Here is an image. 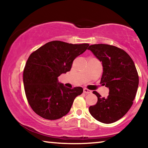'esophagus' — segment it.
<instances>
[{"label":"esophagus","instance_id":"1","mask_svg":"<svg viewBox=\"0 0 148 148\" xmlns=\"http://www.w3.org/2000/svg\"><path fill=\"white\" fill-rule=\"evenodd\" d=\"M84 92H85V93H86V94H89V93H91V92H92L91 91H90V90L87 89L86 88H84Z\"/></svg>","mask_w":148,"mask_h":148}]
</instances>
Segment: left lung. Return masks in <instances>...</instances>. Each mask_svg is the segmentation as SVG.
Returning a JSON list of instances; mask_svg holds the SVG:
<instances>
[{
    "label": "left lung",
    "instance_id": "left-lung-1",
    "mask_svg": "<svg viewBox=\"0 0 148 148\" xmlns=\"http://www.w3.org/2000/svg\"><path fill=\"white\" fill-rule=\"evenodd\" d=\"M102 62L101 84L109 89L106 98L98 92V101L89 108L95 119L103 123L117 121L129 111L136 96L139 78L131 57L124 50L108 44H93L88 48Z\"/></svg>",
    "mask_w": 148,
    "mask_h": 148
}]
</instances>
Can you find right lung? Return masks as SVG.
Returning a JSON list of instances; mask_svg holds the SVG:
<instances>
[{
    "instance_id": "right-lung-1",
    "label": "right lung",
    "mask_w": 148,
    "mask_h": 148,
    "mask_svg": "<svg viewBox=\"0 0 148 148\" xmlns=\"http://www.w3.org/2000/svg\"><path fill=\"white\" fill-rule=\"evenodd\" d=\"M89 46L51 41L31 54L23 71V84L27 101L35 113L49 120L69 113L83 88H68L60 83L58 77L71 71L74 60Z\"/></svg>"
}]
</instances>
